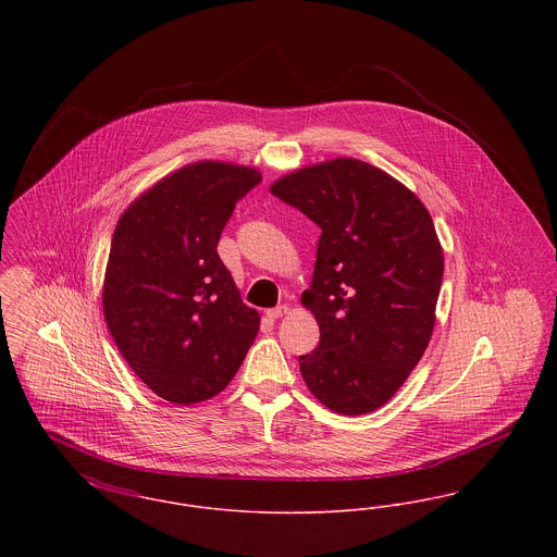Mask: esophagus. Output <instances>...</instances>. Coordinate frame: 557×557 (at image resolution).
Listing matches in <instances>:
<instances>
[{
  "instance_id": "34e87169",
  "label": "esophagus",
  "mask_w": 557,
  "mask_h": 557,
  "mask_svg": "<svg viewBox=\"0 0 557 557\" xmlns=\"http://www.w3.org/2000/svg\"><path fill=\"white\" fill-rule=\"evenodd\" d=\"M290 313V307L288 305H280V307H275V309H269L267 311V318L271 319V321H275V319L286 318Z\"/></svg>"
}]
</instances>
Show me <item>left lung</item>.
<instances>
[{
	"label": "left lung",
	"mask_w": 557,
	"mask_h": 557,
	"mask_svg": "<svg viewBox=\"0 0 557 557\" xmlns=\"http://www.w3.org/2000/svg\"><path fill=\"white\" fill-rule=\"evenodd\" d=\"M321 227L300 302L319 345L298 359L321 405L363 416L395 397L430 343L445 257L422 200L363 160H325L271 184Z\"/></svg>",
	"instance_id": "left-lung-1"
}]
</instances>
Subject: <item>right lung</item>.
Masks as SVG:
<instances>
[{
    "label": "right lung",
    "mask_w": 557,
    "mask_h": 557,
    "mask_svg": "<svg viewBox=\"0 0 557 557\" xmlns=\"http://www.w3.org/2000/svg\"><path fill=\"white\" fill-rule=\"evenodd\" d=\"M261 171L198 160L139 194L108 255L102 309L137 377L160 398L194 405L238 373L261 315L246 307L216 244Z\"/></svg>",
    "instance_id": "obj_1"
}]
</instances>
